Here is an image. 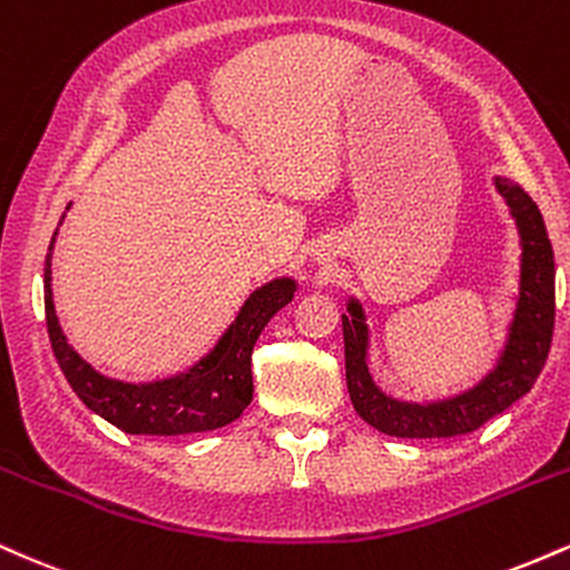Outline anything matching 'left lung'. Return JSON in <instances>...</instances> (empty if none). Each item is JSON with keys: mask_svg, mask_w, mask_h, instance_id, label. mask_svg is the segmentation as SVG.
Here are the masks:
<instances>
[{"mask_svg": "<svg viewBox=\"0 0 570 570\" xmlns=\"http://www.w3.org/2000/svg\"><path fill=\"white\" fill-rule=\"evenodd\" d=\"M520 237V277L504 346L480 381L451 397L411 403L379 390L371 373V325L360 298H346L344 357L354 411L373 430L392 438H456L470 434L525 397L547 363L554 331V253L544 218L510 178L493 176Z\"/></svg>", "mask_w": 570, "mask_h": 570, "instance_id": "8db88e82", "label": "left lung"}]
</instances>
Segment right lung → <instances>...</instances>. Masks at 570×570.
<instances>
[{"mask_svg":"<svg viewBox=\"0 0 570 570\" xmlns=\"http://www.w3.org/2000/svg\"><path fill=\"white\" fill-rule=\"evenodd\" d=\"M63 218L66 213L60 216V224H63ZM56 237L58 229L52 234L45 261L47 333H50L52 352H56L66 381L92 413H98L100 419H106L127 434H165V438L210 432L243 416V411L253 400V346H256L261 331L274 314L293 301L296 279L274 277L256 287L239 306V312L234 314L229 327L210 346V352H205L186 371L130 384V381L109 379L98 373L66 338L63 327L58 323L56 304H52L50 266Z\"/></svg>","mask_w":570,"mask_h":570,"instance_id":"right-lung-1","label":"right lung"}]
</instances>
